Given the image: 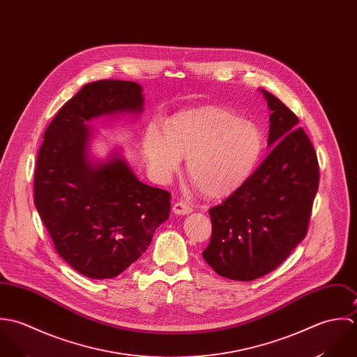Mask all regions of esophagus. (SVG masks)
Returning <instances> with one entry per match:
<instances>
[{"mask_svg": "<svg viewBox=\"0 0 357 357\" xmlns=\"http://www.w3.org/2000/svg\"><path fill=\"white\" fill-rule=\"evenodd\" d=\"M192 211V207L185 203H175L172 207V213L175 215H189Z\"/></svg>", "mask_w": 357, "mask_h": 357, "instance_id": "1", "label": "esophagus"}]
</instances>
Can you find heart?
I'll use <instances>...</instances> for the list:
<instances>
[{
	"mask_svg": "<svg viewBox=\"0 0 357 357\" xmlns=\"http://www.w3.org/2000/svg\"><path fill=\"white\" fill-rule=\"evenodd\" d=\"M147 167L167 183L186 158L190 181L208 199L238 190L258 167L265 138L257 124L219 107L200 106L178 112L164 123V135L147 128L142 143Z\"/></svg>",
	"mask_w": 357,
	"mask_h": 357,
	"instance_id": "obj_1",
	"label": "heart"
}]
</instances>
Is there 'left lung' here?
Wrapping results in <instances>:
<instances>
[{
	"label": "left lung",
	"mask_w": 357,
	"mask_h": 357,
	"mask_svg": "<svg viewBox=\"0 0 357 357\" xmlns=\"http://www.w3.org/2000/svg\"><path fill=\"white\" fill-rule=\"evenodd\" d=\"M272 112L268 157L251 178L210 210L213 234L203 258L226 279L250 282L275 271L305 238L319 164L298 117L259 89Z\"/></svg>",
	"instance_id": "obj_1"
}]
</instances>
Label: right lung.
<instances>
[{"mask_svg": "<svg viewBox=\"0 0 357 357\" xmlns=\"http://www.w3.org/2000/svg\"><path fill=\"white\" fill-rule=\"evenodd\" d=\"M143 88L134 81L84 85L44 134L34 174V204L65 262L79 275L113 279L134 264L171 210L167 190L141 182L121 147L106 158L91 143L98 119L139 117Z\"/></svg>", "mask_w": 357, "mask_h": 357, "instance_id": "1", "label": "right lung"}]
</instances>
